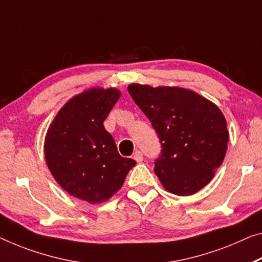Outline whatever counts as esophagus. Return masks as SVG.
Wrapping results in <instances>:
<instances>
[{"mask_svg": "<svg viewBox=\"0 0 262 262\" xmlns=\"http://www.w3.org/2000/svg\"><path fill=\"white\" fill-rule=\"evenodd\" d=\"M134 159L136 160L137 163H140V162H143L144 157H143V154H142V152L137 150V151L135 152V154H134Z\"/></svg>", "mask_w": 262, "mask_h": 262, "instance_id": "34e87169", "label": "esophagus"}]
</instances>
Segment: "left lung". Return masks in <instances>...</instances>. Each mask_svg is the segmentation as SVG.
Returning <instances> with one entry per match:
<instances>
[{
  "label": "left lung",
  "mask_w": 262,
  "mask_h": 262,
  "mask_svg": "<svg viewBox=\"0 0 262 262\" xmlns=\"http://www.w3.org/2000/svg\"><path fill=\"white\" fill-rule=\"evenodd\" d=\"M127 90L162 145L155 173L163 186L177 195L206 186L227 150V123L219 107L182 88L131 84Z\"/></svg>",
  "instance_id": "1"
}]
</instances>
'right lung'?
Returning a JSON list of instances; mask_svg holds the SVG:
<instances>
[{"mask_svg":"<svg viewBox=\"0 0 262 262\" xmlns=\"http://www.w3.org/2000/svg\"><path fill=\"white\" fill-rule=\"evenodd\" d=\"M116 89H90L71 98L48 130L44 155L63 190L91 204L103 203L123 186L134 159L118 154L104 120L117 102Z\"/></svg>","mask_w":262,"mask_h":262,"instance_id":"add662e5","label":"right lung"}]
</instances>
